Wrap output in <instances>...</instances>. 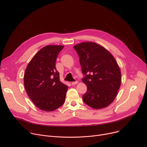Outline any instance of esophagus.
<instances>
[{"instance_id": "esophagus-1", "label": "esophagus", "mask_w": 147, "mask_h": 147, "mask_svg": "<svg viewBox=\"0 0 147 147\" xmlns=\"http://www.w3.org/2000/svg\"><path fill=\"white\" fill-rule=\"evenodd\" d=\"M78 83V82L76 81V82H72V83H71V84H72V85H76V84H77Z\"/></svg>"}]
</instances>
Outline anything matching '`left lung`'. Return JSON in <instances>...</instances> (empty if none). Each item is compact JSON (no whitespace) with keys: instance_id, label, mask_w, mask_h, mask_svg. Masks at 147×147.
<instances>
[{"instance_id":"left-lung-1","label":"left lung","mask_w":147,"mask_h":147,"mask_svg":"<svg viewBox=\"0 0 147 147\" xmlns=\"http://www.w3.org/2000/svg\"><path fill=\"white\" fill-rule=\"evenodd\" d=\"M73 48L85 74L82 82L88 89L83 95L84 102L94 109L110 105L121 84V71L116 60L109 51L95 42H82Z\"/></svg>"}]
</instances>
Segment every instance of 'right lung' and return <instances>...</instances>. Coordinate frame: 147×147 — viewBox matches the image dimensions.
<instances>
[{"instance_id":"obj_1","label":"right lung","mask_w":147,"mask_h":147,"mask_svg":"<svg viewBox=\"0 0 147 147\" xmlns=\"http://www.w3.org/2000/svg\"><path fill=\"white\" fill-rule=\"evenodd\" d=\"M61 45H48L38 51L28 64L24 76L27 94L41 110L52 111L63 105L68 86L59 80L55 62Z\"/></svg>"}]
</instances>
